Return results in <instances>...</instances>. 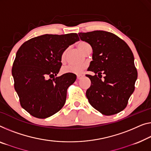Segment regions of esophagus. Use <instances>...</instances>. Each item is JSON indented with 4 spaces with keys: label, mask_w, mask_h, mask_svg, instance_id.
Returning <instances> with one entry per match:
<instances>
[{
    "label": "esophagus",
    "mask_w": 151,
    "mask_h": 151,
    "mask_svg": "<svg viewBox=\"0 0 151 151\" xmlns=\"http://www.w3.org/2000/svg\"><path fill=\"white\" fill-rule=\"evenodd\" d=\"M76 77H77V79H81V78L83 77V75H77V76H76Z\"/></svg>",
    "instance_id": "esophagus-1"
}]
</instances>
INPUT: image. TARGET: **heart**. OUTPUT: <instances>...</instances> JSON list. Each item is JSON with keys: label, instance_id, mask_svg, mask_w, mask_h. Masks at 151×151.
I'll return each mask as SVG.
<instances>
[{"label": "heart", "instance_id": "heart-1", "mask_svg": "<svg viewBox=\"0 0 151 151\" xmlns=\"http://www.w3.org/2000/svg\"><path fill=\"white\" fill-rule=\"evenodd\" d=\"M89 45L86 42L81 41L78 42L77 45L78 48L83 53L85 49L87 47H89ZM65 52L63 53L62 55V59L64 58ZM85 66L83 65H68V66H64L62 68V73H74V74H81L83 72V69H84Z\"/></svg>", "mask_w": 151, "mask_h": 151}]
</instances>
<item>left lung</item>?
I'll return each instance as SVG.
<instances>
[{
  "instance_id": "left-lung-1",
  "label": "left lung",
  "mask_w": 151,
  "mask_h": 151,
  "mask_svg": "<svg viewBox=\"0 0 151 151\" xmlns=\"http://www.w3.org/2000/svg\"><path fill=\"white\" fill-rule=\"evenodd\" d=\"M78 36L93 50L88 70L101 75H86L91 80L86 91L89 104L104 115L122 111L133 93L138 77L132 50L122 39L106 31L80 32Z\"/></svg>"
}]
</instances>
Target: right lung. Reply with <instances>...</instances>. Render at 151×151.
Listing matches in <instances>:
<instances>
[{
	"mask_svg": "<svg viewBox=\"0 0 151 151\" xmlns=\"http://www.w3.org/2000/svg\"><path fill=\"white\" fill-rule=\"evenodd\" d=\"M78 40L76 33L44 35L28 40L18 49L12 68L14 87L22 107L31 115L46 119L64 106L67 89L76 76L57 75L63 53Z\"/></svg>",
	"mask_w": 151,
	"mask_h": 151,
	"instance_id": "right-lung-1",
	"label": "right lung"
}]
</instances>
